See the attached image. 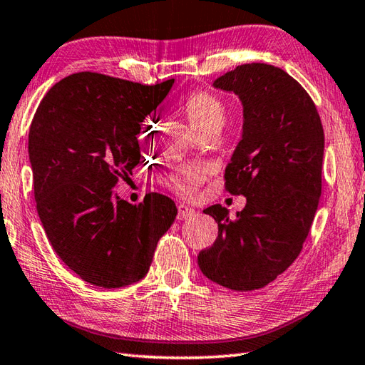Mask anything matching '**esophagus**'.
<instances>
[{"label": "esophagus", "instance_id": "1", "mask_svg": "<svg viewBox=\"0 0 365 365\" xmlns=\"http://www.w3.org/2000/svg\"><path fill=\"white\" fill-rule=\"evenodd\" d=\"M177 210H178V213H177V220H180V221H183V220H190V218H192V216H195V208H191V207H188V205H185V204H178V207H177Z\"/></svg>", "mask_w": 365, "mask_h": 365}]
</instances>
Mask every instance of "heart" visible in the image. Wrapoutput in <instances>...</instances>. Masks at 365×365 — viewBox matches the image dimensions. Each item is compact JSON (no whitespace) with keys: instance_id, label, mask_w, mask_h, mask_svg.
<instances>
[{"instance_id":"1","label":"heart","mask_w":365,"mask_h":365,"mask_svg":"<svg viewBox=\"0 0 365 365\" xmlns=\"http://www.w3.org/2000/svg\"><path fill=\"white\" fill-rule=\"evenodd\" d=\"M182 110L190 125L202 136L210 131H218L226 122L227 110L220 97L210 92L195 91L185 97ZM207 175V169L202 166H187L178 169L169 177L168 183L177 192L183 196H190L197 190V187Z\"/></svg>"}]
</instances>
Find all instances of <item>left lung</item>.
Here are the masks:
<instances>
[{
    "label": "left lung",
    "mask_w": 365,
    "mask_h": 365,
    "mask_svg": "<svg viewBox=\"0 0 365 365\" xmlns=\"http://www.w3.org/2000/svg\"><path fill=\"white\" fill-rule=\"evenodd\" d=\"M243 103V138L224 173V188L246 196L235 218L220 204L204 213L218 238L197 263L210 281L259 290L298 257L322 195L324 133L311 96L282 68L251 63L213 83Z\"/></svg>",
    "instance_id": "left-lung-1"
}]
</instances>
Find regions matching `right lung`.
Returning a JSON list of instances; mask_svg holds the SVG:
<instances>
[{"label": "right lung", "mask_w": 365, "mask_h": 365, "mask_svg": "<svg viewBox=\"0 0 365 365\" xmlns=\"http://www.w3.org/2000/svg\"><path fill=\"white\" fill-rule=\"evenodd\" d=\"M173 84L73 73L46 92L31 122L38 218L59 259L92 285L119 289L143 279L175 220L168 196L149 192L128 204L113 191L138 166L141 123Z\"/></svg>", "instance_id": "add662e5"}]
</instances>
